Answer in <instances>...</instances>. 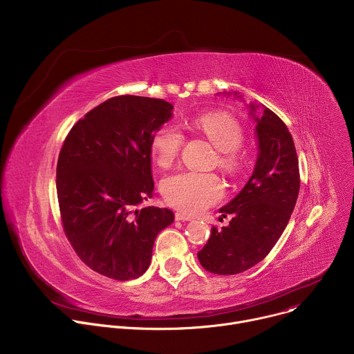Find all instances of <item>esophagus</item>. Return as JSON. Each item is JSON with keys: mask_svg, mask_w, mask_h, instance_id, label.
Wrapping results in <instances>:
<instances>
[{"mask_svg": "<svg viewBox=\"0 0 354 354\" xmlns=\"http://www.w3.org/2000/svg\"><path fill=\"white\" fill-rule=\"evenodd\" d=\"M192 218H193L192 216H187V214H183V213H176L175 214L176 221H190Z\"/></svg>", "mask_w": 354, "mask_h": 354, "instance_id": "obj_1", "label": "esophagus"}]
</instances>
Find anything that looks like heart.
<instances>
[{
	"label": "heart",
	"instance_id": "heart-1",
	"mask_svg": "<svg viewBox=\"0 0 354 354\" xmlns=\"http://www.w3.org/2000/svg\"><path fill=\"white\" fill-rule=\"evenodd\" d=\"M190 126L206 136L220 151L218 167L227 174H235L242 167L239 145L243 141L241 124L230 115L212 112L196 116ZM183 145V134L172 124L160 127L151 138V153L157 164L168 168L174 164ZM161 193L172 207L194 214L216 205L224 194V186L217 175L180 171L168 175L161 182Z\"/></svg>",
	"mask_w": 354,
	"mask_h": 354
}]
</instances>
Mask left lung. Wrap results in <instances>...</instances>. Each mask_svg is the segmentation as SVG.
<instances>
[{
	"label": "left lung",
	"mask_w": 354,
	"mask_h": 354,
	"mask_svg": "<svg viewBox=\"0 0 354 354\" xmlns=\"http://www.w3.org/2000/svg\"><path fill=\"white\" fill-rule=\"evenodd\" d=\"M246 106L257 123L254 172L220 209L223 217L232 214L230 225L213 227L207 243L197 252L201 266L214 274H238L263 261L286 230L299 192L298 158L287 126L265 105Z\"/></svg>",
	"instance_id": "left-lung-1"
}]
</instances>
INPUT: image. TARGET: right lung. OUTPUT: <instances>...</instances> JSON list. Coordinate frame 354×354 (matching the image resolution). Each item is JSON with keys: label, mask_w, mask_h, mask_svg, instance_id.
Returning a JSON list of instances; mask_svg holds the SVG:
<instances>
[{"label": "right lung", "mask_w": 354, "mask_h": 354, "mask_svg": "<svg viewBox=\"0 0 354 354\" xmlns=\"http://www.w3.org/2000/svg\"><path fill=\"white\" fill-rule=\"evenodd\" d=\"M164 99L122 95L89 111L70 130L57 161L64 232L80 259L115 280L137 279L169 209H136L153 196L151 138L172 119Z\"/></svg>", "instance_id": "right-lung-1"}]
</instances>
